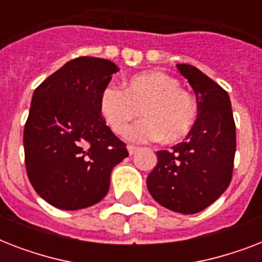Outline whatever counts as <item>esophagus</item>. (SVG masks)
<instances>
[{
    "instance_id": "obj_1",
    "label": "esophagus",
    "mask_w": 262,
    "mask_h": 262,
    "mask_svg": "<svg viewBox=\"0 0 262 262\" xmlns=\"http://www.w3.org/2000/svg\"><path fill=\"white\" fill-rule=\"evenodd\" d=\"M137 151H139V148L135 147V145H127V152H129V155H135Z\"/></svg>"
}]
</instances>
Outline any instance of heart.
<instances>
[{
	"mask_svg": "<svg viewBox=\"0 0 262 262\" xmlns=\"http://www.w3.org/2000/svg\"><path fill=\"white\" fill-rule=\"evenodd\" d=\"M144 119L126 130V139L147 143L163 139L175 143L191 130L197 107L178 80L163 72H143L127 80L125 90L110 83L99 95V113L119 135L140 114Z\"/></svg>",
	"mask_w": 262,
	"mask_h": 262,
	"instance_id": "b5f03b06",
	"label": "heart"
}]
</instances>
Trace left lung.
I'll return each mask as SVG.
<instances>
[{"instance_id":"1","label":"left lung","mask_w":262,"mask_h":262,"mask_svg":"<svg viewBox=\"0 0 262 262\" xmlns=\"http://www.w3.org/2000/svg\"><path fill=\"white\" fill-rule=\"evenodd\" d=\"M197 99L199 115L182 143L158 151V164L147 178L156 203L190 215L215 203L231 182L236 148L230 96L197 68L178 63Z\"/></svg>"}]
</instances>
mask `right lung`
I'll use <instances>...</instances> for the list:
<instances>
[{"label":"right lung","mask_w":262,"mask_h":262,"mask_svg":"<svg viewBox=\"0 0 262 262\" xmlns=\"http://www.w3.org/2000/svg\"><path fill=\"white\" fill-rule=\"evenodd\" d=\"M118 71L108 59L79 57L34 91L23 140L26 168L53 207L77 211L99 203L113 168L129 156L99 113V95Z\"/></svg>","instance_id":"add662e5"}]
</instances>
